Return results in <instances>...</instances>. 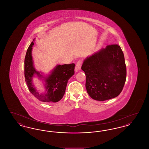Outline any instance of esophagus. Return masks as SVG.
Returning a JSON list of instances; mask_svg holds the SVG:
<instances>
[{
	"label": "esophagus",
	"instance_id": "obj_1",
	"mask_svg": "<svg viewBox=\"0 0 149 149\" xmlns=\"http://www.w3.org/2000/svg\"><path fill=\"white\" fill-rule=\"evenodd\" d=\"M83 64V62L81 60H79L78 62L76 64V68H75V70L77 71L78 70H80L81 69V65Z\"/></svg>",
	"mask_w": 149,
	"mask_h": 149
}]
</instances>
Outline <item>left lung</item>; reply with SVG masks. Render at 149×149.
<instances>
[{
	"label": "left lung",
	"mask_w": 149,
	"mask_h": 149,
	"mask_svg": "<svg viewBox=\"0 0 149 149\" xmlns=\"http://www.w3.org/2000/svg\"><path fill=\"white\" fill-rule=\"evenodd\" d=\"M86 75L85 87L94 100L104 101L117 97L126 79V66L117 44L107 46L87 57L81 66Z\"/></svg>",
	"instance_id": "1"
}]
</instances>
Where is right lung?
<instances>
[{
  "label": "right lung",
  "instance_id": "right-lung-1",
  "mask_svg": "<svg viewBox=\"0 0 149 149\" xmlns=\"http://www.w3.org/2000/svg\"><path fill=\"white\" fill-rule=\"evenodd\" d=\"M33 45L32 42L27 50L24 58V77L26 84L30 92L40 100L47 103L57 102L63 97L68 81L74 74L75 64L57 65L50 75L45 79L46 92L40 94L32 83L34 74H37L40 77H42L40 72L36 71L33 67L31 54Z\"/></svg>",
  "mask_w": 149,
  "mask_h": 149
}]
</instances>
